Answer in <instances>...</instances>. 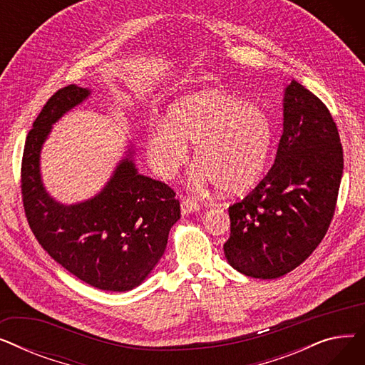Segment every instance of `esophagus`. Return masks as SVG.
Here are the masks:
<instances>
[{
  "instance_id": "1",
  "label": "esophagus",
  "mask_w": 365,
  "mask_h": 365,
  "mask_svg": "<svg viewBox=\"0 0 365 365\" xmlns=\"http://www.w3.org/2000/svg\"><path fill=\"white\" fill-rule=\"evenodd\" d=\"M180 208H182V215L187 216V215H190V213H197V212H200L201 205H200V202H198L197 200H194V198H189V197H187V198H183V200H182Z\"/></svg>"
}]
</instances>
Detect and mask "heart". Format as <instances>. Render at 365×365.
<instances>
[{
	"label": "heart",
	"instance_id": "obj_1",
	"mask_svg": "<svg viewBox=\"0 0 365 365\" xmlns=\"http://www.w3.org/2000/svg\"><path fill=\"white\" fill-rule=\"evenodd\" d=\"M274 124L262 108L225 91L204 90L173 103L165 124L146 138L149 161L170 179L195 145L194 183H215L225 195L250 192L263 179L274 146Z\"/></svg>",
	"mask_w": 365,
	"mask_h": 365
}]
</instances>
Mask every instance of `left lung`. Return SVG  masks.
<instances>
[{"instance_id":"8db88e82","label":"left lung","mask_w":365,"mask_h":365,"mask_svg":"<svg viewBox=\"0 0 365 365\" xmlns=\"http://www.w3.org/2000/svg\"><path fill=\"white\" fill-rule=\"evenodd\" d=\"M282 108L274 165L250 194L229 207L225 257L252 278H279L312 255L327 234L343 175V149L327 106L293 80L284 90Z\"/></svg>"}]
</instances>
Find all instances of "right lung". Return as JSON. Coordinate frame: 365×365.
I'll use <instances>...</instances> for the list:
<instances>
[{"label": "right lung", "mask_w": 365, "mask_h": 365, "mask_svg": "<svg viewBox=\"0 0 365 365\" xmlns=\"http://www.w3.org/2000/svg\"><path fill=\"white\" fill-rule=\"evenodd\" d=\"M90 93L75 84L61 88L34 121L22 160L25 215L38 242L68 272L99 290L128 292L163 257L180 204L170 186L139 175L131 148L93 198L65 205L47 192L40 170L43 145L53 124Z\"/></svg>", "instance_id": "obj_1"}]
</instances>
